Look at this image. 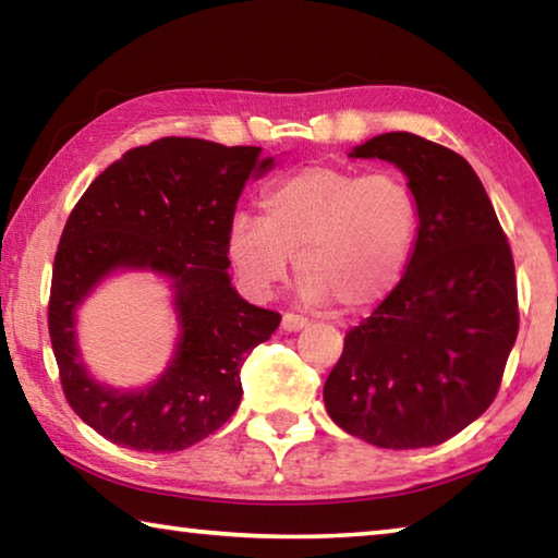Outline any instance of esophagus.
Masks as SVG:
<instances>
[{
	"mask_svg": "<svg viewBox=\"0 0 558 558\" xmlns=\"http://www.w3.org/2000/svg\"><path fill=\"white\" fill-rule=\"evenodd\" d=\"M310 323L305 317H300V315H292V313H286L282 315V323H280V327H282V332H300V329H305Z\"/></svg>",
	"mask_w": 558,
	"mask_h": 558,
	"instance_id": "1",
	"label": "esophagus"
}]
</instances>
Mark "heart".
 I'll use <instances>...</instances> for the list:
<instances>
[{
    "instance_id": "heart-1",
    "label": "heart",
    "mask_w": 558,
    "mask_h": 558,
    "mask_svg": "<svg viewBox=\"0 0 558 558\" xmlns=\"http://www.w3.org/2000/svg\"><path fill=\"white\" fill-rule=\"evenodd\" d=\"M418 233L421 204L403 177L310 165L268 186L263 216H231L226 253L253 295H270L295 258L302 298L362 313L399 286Z\"/></svg>"
}]
</instances>
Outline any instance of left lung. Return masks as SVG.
<instances>
[{"instance_id": "left-lung-1", "label": "left lung", "mask_w": 558, "mask_h": 558, "mask_svg": "<svg viewBox=\"0 0 558 558\" xmlns=\"http://www.w3.org/2000/svg\"><path fill=\"white\" fill-rule=\"evenodd\" d=\"M349 157L401 169L421 233L396 290L344 337L325 381L329 418L372 446H440L495 401L519 310L514 260L475 169L411 132H386Z\"/></svg>"}]
</instances>
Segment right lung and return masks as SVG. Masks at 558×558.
I'll return each mask as SVG.
<instances>
[{"mask_svg": "<svg viewBox=\"0 0 558 558\" xmlns=\"http://www.w3.org/2000/svg\"><path fill=\"white\" fill-rule=\"evenodd\" d=\"M272 165L260 147L162 137L122 155L75 204L53 260L49 335L65 401L102 438L174 452L211 436L239 409L241 366L280 315L231 286L226 229L245 182ZM118 269H149L173 288L175 356L143 390L100 385L74 339V310Z\"/></svg>", "mask_w": 558, "mask_h": 558, "instance_id": "obj_1", "label": "right lung"}]
</instances>
